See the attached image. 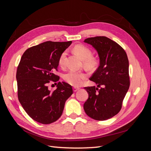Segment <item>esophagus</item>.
<instances>
[{
	"mask_svg": "<svg viewBox=\"0 0 151 151\" xmlns=\"http://www.w3.org/2000/svg\"><path fill=\"white\" fill-rule=\"evenodd\" d=\"M79 89V88H76V87H74V88H73V90H74V92H76V91H78Z\"/></svg>",
	"mask_w": 151,
	"mask_h": 151,
	"instance_id": "34e87169",
	"label": "esophagus"
}]
</instances>
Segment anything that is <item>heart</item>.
Instances as JSON below:
<instances>
[{
	"label": "heart",
	"instance_id": "1",
	"mask_svg": "<svg viewBox=\"0 0 151 151\" xmlns=\"http://www.w3.org/2000/svg\"><path fill=\"white\" fill-rule=\"evenodd\" d=\"M74 50L84 60L83 62L85 67L88 68H94L96 67L98 60L96 58L92 56V51L89 47L84 45L78 44L74 47ZM66 55V51L63 52L61 53L58 59L59 65L61 66L64 65ZM63 78L67 83L77 87L83 84L84 80L86 79V75L83 72L70 70L64 75Z\"/></svg>",
	"mask_w": 151,
	"mask_h": 151
}]
</instances>
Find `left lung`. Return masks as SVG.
Masks as SVG:
<instances>
[{"label":"left lung","instance_id":"8db88e82","mask_svg":"<svg viewBox=\"0 0 151 151\" xmlns=\"http://www.w3.org/2000/svg\"><path fill=\"white\" fill-rule=\"evenodd\" d=\"M84 42L97 50L100 63L89 79L98 84L97 88H84L89 98L84 104V109L87 115L93 119L106 120L120 111L129 90V59L124 49L106 36L88 38Z\"/></svg>","mask_w":151,"mask_h":151}]
</instances>
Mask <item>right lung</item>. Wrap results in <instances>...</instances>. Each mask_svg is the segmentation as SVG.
<instances>
[{
	"label": "right lung",
	"mask_w": 151,
	"mask_h": 151,
	"mask_svg": "<svg viewBox=\"0 0 151 151\" xmlns=\"http://www.w3.org/2000/svg\"><path fill=\"white\" fill-rule=\"evenodd\" d=\"M72 42L48 41L27 49L22 55L16 72L17 96L27 114L36 122L50 124L62 115L66 100L73 93L72 86L58 82L50 91L48 85L60 77L58 59ZM57 84V83H55Z\"/></svg>",
	"instance_id": "add662e5"
}]
</instances>
